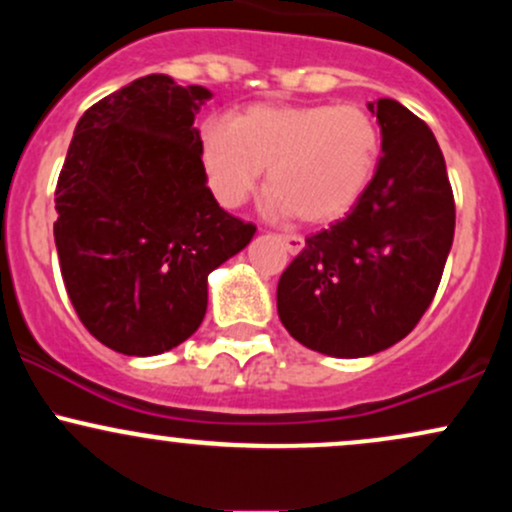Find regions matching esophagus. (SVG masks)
Listing matches in <instances>:
<instances>
[{
	"label": "esophagus",
	"mask_w": 512,
	"mask_h": 512,
	"mask_svg": "<svg viewBox=\"0 0 512 512\" xmlns=\"http://www.w3.org/2000/svg\"><path fill=\"white\" fill-rule=\"evenodd\" d=\"M281 240H284L286 250L291 252V255H298L305 248V240L301 236H281Z\"/></svg>",
	"instance_id": "34e87169"
}]
</instances>
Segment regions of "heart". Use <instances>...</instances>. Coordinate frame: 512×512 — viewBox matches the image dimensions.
<instances>
[{"label": "heart", "mask_w": 512, "mask_h": 512, "mask_svg": "<svg viewBox=\"0 0 512 512\" xmlns=\"http://www.w3.org/2000/svg\"><path fill=\"white\" fill-rule=\"evenodd\" d=\"M199 156L216 202L236 209L260 185L279 219L332 223L366 195L380 161V129L366 110L330 103H260L209 117L199 127Z\"/></svg>", "instance_id": "obj_1"}]
</instances>
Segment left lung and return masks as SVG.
Returning <instances> with one entry per match:
<instances>
[{"mask_svg": "<svg viewBox=\"0 0 512 512\" xmlns=\"http://www.w3.org/2000/svg\"><path fill=\"white\" fill-rule=\"evenodd\" d=\"M380 156L366 195L342 221L305 238L281 274V325L317 354L363 358L414 330L436 296L455 236L443 151L411 110L368 103Z\"/></svg>", "mask_w": 512, "mask_h": 512, "instance_id": "left-lung-1", "label": "left lung"}]
</instances>
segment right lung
I'll use <instances>...</instances> for the list:
<instances>
[{
    "instance_id": "obj_1",
    "label": "right lung",
    "mask_w": 512,
    "mask_h": 512,
    "mask_svg": "<svg viewBox=\"0 0 512 512\" xmlns=\"http://www.w3.org/2000/svg\"><path fill=\"white\" fill-rule=\"evenodd\" d=\"M214 93L149 74L81 115L55 190L69 301L98 342L156 356L197 332L207 279L257 228L207 187L195 115Z\"/></svg>"
}]
</instances>
